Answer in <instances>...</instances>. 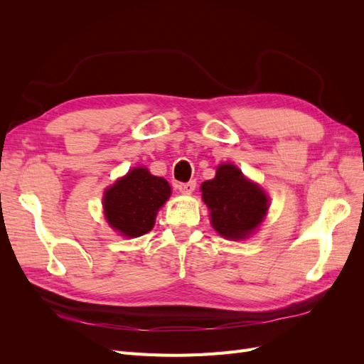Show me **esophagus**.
Here are the masks:
<instances>
[{
	"mask_svg": "<svg viewBox=\"0 0 364 364\" xmlns=\"http://www.w3.org/2000/svg\"><path fill=\"white\" fill-rule=\"evenodd\" d=\"M196 188V181H190V182H179L178 183V190L183 194H191Z\"/></svg>",
	"mask_w": 364,
	"mask_h": 364,
	"instance_id": "34e87169",
	"label": "esophagus"
}]
</instances>
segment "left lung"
I'll list each match as a JSON object with an SVG mask.
<instances>
[{
    "label": "left lung",
    "instance_id": "obj_1",
    "mask_svg": "<svg viewBox=\"0 0 364 364\" xmlns=\"http://www.w3.org/2000/svg\"><path fill=\"white\" fill-rule=\"evenodd\" d=\"M200 190L202 199L211 211V223L225 238H246L267 213L266 193L247 181L232 164L218 165L215 178L205 181Z\"/></svg>",
    "mask_w": 364,
    "mask_h": 364
}]
</instances>
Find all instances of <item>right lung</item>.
Listing matches in <instances>:
<instances>
[{
	"instance_id": "right-lung-1",
	"label": "right lung",
	"mask_w": 364,
	"mask_h": 364,
	"mask_svg": "<svg viewBox=\"0 0 364 364\" xmlns=\"http://www.w3.org/2000/svg\"><path fill=\"white\" fill-rule=\"evenodd\" d=\"M170 193L168 182L150 174L147 168L130 170L105 193L107 223L124 237L144 235L155 225L156 211Z\"/></svg>"
}]
</instances>
